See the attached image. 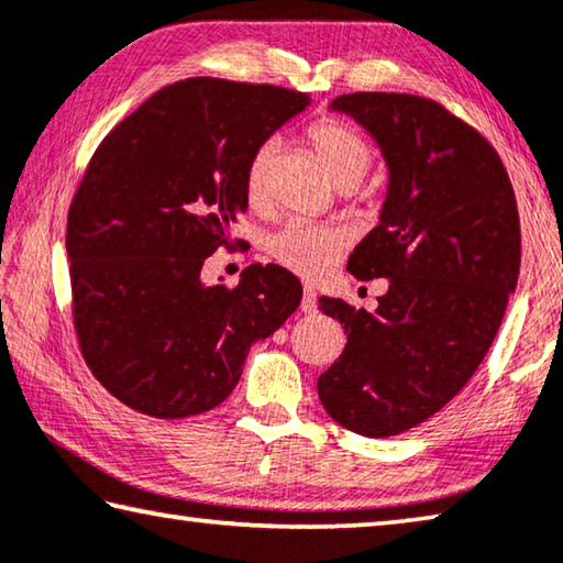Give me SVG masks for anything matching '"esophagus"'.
<instances>
[{"label": "esophagus", "instance_id": "34e87169", "mask_svg": "<svg viewBox=\"0 0 563 563\" xmlns=\"http://www.w3.org/2000/svg\"><path fill=\"white\" fill-rule=\"evenodd\" d=\"M318 308V292L313 288L302 290V300H300V310L302 313H316Z\"/></svg>", "mask_w": 563, "mask_h": 563}]
</instances>
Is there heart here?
Masks as SVG:
<instances>
[{"mask_svg": "<svg viewBox=\"0 0 563 563\" xmlns=\"http://www.w3.org/2000/svg\"><path fill=\"white\" fill-rule=\"evenodd\" d=\"M308 140L318 153L320 163L325 165L330 180L341 190L347 185H361L363 177L373 167V147L343 122L318 120L308 130ZM271 159L273 145L265 142V145L250 153L245 163L243 192L250 208L255 210L265 208L267 200H271ZM341 243V233L333 228L310 225V222H290V225H285L273 238L271 253L298 275L316 278L335 261Z\"/></svg>", "mask_w": 563, "mask_h": 563, "instance_id": "b5f03b06", "label": "heart"}]
</instances>
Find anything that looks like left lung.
<instances>
[{
    "mask_svg": "<svg viewBox=\"0 0 563 563\" xmlns=\"http://www.w3.org/2000/svg\"><path fill=\"white\" fill-rule=\"evenodd\" d=\"M330 110L363 124L388 165L378 225L347 257L388 292L376 313L320 298L347 343L318 396L347 431L386 439L439 413L484 361L519 280V210L496 150L443 104L353 92Z\"/></svg>",
    "mask_w": 563,
    "mask_h": 563,
    "instance_id": "1",
    "label": "left lung"
}]
</instances>
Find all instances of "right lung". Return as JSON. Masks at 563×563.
I'll use <instances>...</instances> for the list:
<instances>
[{"label":"right lung","mask_w":563,"mask_h":563,"mask_svg":"<svg viewBox=\"0 0 563 563\" xmlns=\"http://www.w3.org/2000/svg\"><path fill=\"white\" fill-rule=\"evenodd\" d=\"M275 85L190 77L142 102L87 165L67 216L79 351L124 406L187 418L238 386L250 345L300 306L280 265H247L235 288L205 285V257L247 210L250 153L306 110Z\"/></svg>","instance_id":"obj_1"}]
</instances>
